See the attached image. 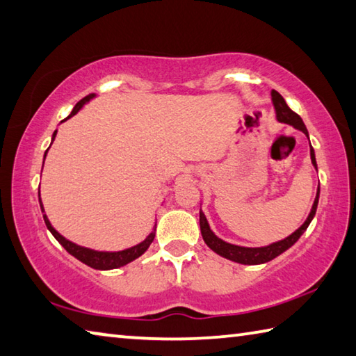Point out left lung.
<instances>
[{"label": "left lung", "instance_id": "1", "mask_svg": "<svg viewBox=\"0 0 356 356\" xmlns=\"http://www.w3.org/2000/svg\"><path fill=\"white\" fill-rule=\"evenodd\" d=\"M272 102H273V106H275L278 122L292 124L294 128L303 131V133L307 134V137H308V129H307V127H305V123L302 122L300 115L296 114V112L292 111L288 104H286L284 98L280 95L277 90H272ZM309 154H311V162H313V165L317 168L314 149H313V147H311V143H309ZM317 203H319V191H317L313 209H311L308 219L305 220L303 225L298 228L297 232H294L291 236H288L286 239L275 242V244H270L267 247L247 248V247H239V245L228 244V242H223L222 239L217 238V236L213 232H211L207 217H204V214L200 211L202 236H203L204 242H207V245L211 248V250H214L217 254H220V257H223V258L232 259V261H234V263H241V264H263V263H267V261L277 258L278 254H282L283 252L288 250L291 245L296 244L298 238H300V236L305 233V229L308 228L311 220H313V217L316 214V209H317Z\"/></svg>", "mask_w": 356, "mask_h": 356}]
</instances>
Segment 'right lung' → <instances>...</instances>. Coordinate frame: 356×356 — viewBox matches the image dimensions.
<instances>
[{
    "instance_id": "1",
    "label": "right lung",
    "mask_w": 356,
    "mask_h": 356,
    "mask_svg": "<svg viewBox=\"0 0 356 356\" xmlns=\"http://www.w3.org/2000/svg\"><path fill=\"white\" fill-rule=\"evenodd\" d=\"M93 97H95V95H93V93H90V95H87V97H84L83 99H81V102H78L76 106H74V108H73L72 114L68 115L67 118H70V117H73L74 114H76V112L81 108H83V104L89 102V99L93 98ZM67 118H65V120H67ZM56 133H58V131H54L53 140H54V137H56ZM47 152H48V149H47ZM47 152H45V156H47ZM40 208H42V213H43L42 200H40ZM43 220H45L47 228L49 229V232H51V234L54 236L56 239H58L59 244L64 247L68 253L73 254V257L76 258V259H79L81 263H84V264H87L89 267H93V269H98V270L117 269V267H122L124 264L131 263V261H134L136 258H139L142 253H145L147 248L149 247V244H152L153 239H154V232H153V233H149L148 238L143 241V242H140V244H137V245L131 247V248H127V250H122V252H95V250H90V248H86V247H81V245L73 244V242L65 239L64 236H60L51 227V223H49L48 217L45 214H43Z\"/></svg>"
}]
</instances>
